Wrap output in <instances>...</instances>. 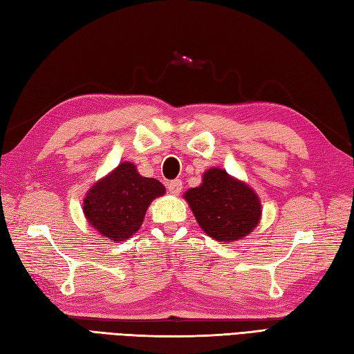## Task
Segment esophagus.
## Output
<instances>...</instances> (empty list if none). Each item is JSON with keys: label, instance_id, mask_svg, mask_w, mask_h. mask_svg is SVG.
<instances>
[{"label": "esophagus", "instance_id": "34e87169", "mask_svg": "<svg viewBox=\"0 0 354 354\" xmlns=\"http://www.w3.org/2000/svg\"><path fill=\"white\" fill-rule=\"evenodd\" d=\"M182 189H183L182 180L176 178V180H171V182L168 183V191H169L171 194H174V196H178V194L182 192Z\"/></svg>", "mask_w": 354, "mask_h": 354}]
</instances>
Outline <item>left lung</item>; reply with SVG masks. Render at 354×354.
<instances>
[{
    "mask_svg": "<svg viewBox=\"0 0 354 354\" xmlns=\"http://www.w3.org/2000/svg\"><path fill=\"white\" fill-rule=\"evenodd\" d=\"M198 225L218 241H235L255 229L261 217L257 194L226 171L205 172L203 183L185 194Z\"/></svg>",
    "mask_w": 354,
    "mask_h": 354,
    "instance_id": "obj_1",
    "label": "left lung"
}]
</instances>
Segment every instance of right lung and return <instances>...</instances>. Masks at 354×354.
Listing matches in <instances>:
<instances>
[{
    "instance_id": "1",
    "label": "right lung",
    "mask_w": 354,
    "mask_h": 354,
    "mask_svg": "<svg viewBox=\"0 0 354 354\" xmlns=\"http://www.w3.org/2000/svg\"><path fill=\"white\" fill-rule=\"evenodd\" d=\"M163 194L158 180L142 177L124 162L86 194L84 214L105 240L122 241L139 230L149 203Z\"/></svg>"
}]
</instances>
